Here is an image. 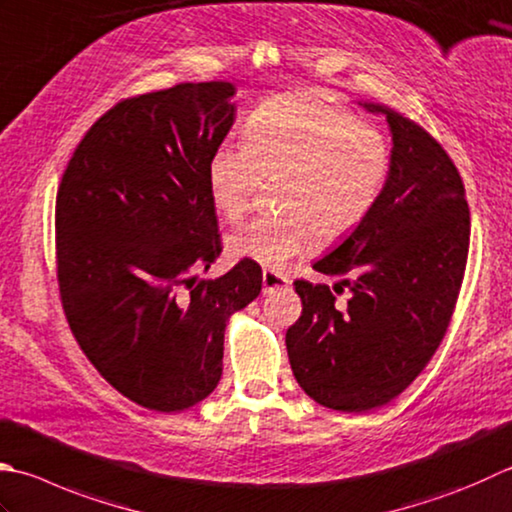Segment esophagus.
Listing matches in <instances>:
<instances>
[{
    "label": "esophagus",
    "instance_id": "obj_1",
    "mask_svg": "<svg viewBox=\"0 0 512 512\" xmlns=\"http://www.w3.org/2000/svg\"><path fill=\"white\" fill-rule=\"evenodd\" d=\"M262 282H264V293L268 290H275V288H284L290 284V279L286 275L279 273V270H264L262 275Z\"/></svg>",
    "mask_w": 512,
    "mask_h": 512
}]
</instances>
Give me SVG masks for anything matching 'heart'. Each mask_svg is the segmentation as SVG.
Here are the masks:
<instances>
[{
	"label": "heart",
	"mask_w": 512,
	"mask_h": 512,
	"mask_svg": "<svg viewBox=\"0 0 512 512\" xmlns=\"http://www.w3.org/2000/svg\"><path fill=\"white\" fill-rule=\"evenodd\" d=\"M284 213L257 215L230 235L237 257L279 268L319 242L353 230L382 195L390 150L353 110L319 90L268 99L208 159V193L235 219L250 204L259 175L279 173Z\"/></svg>",
	"instance_id": "heart-1"
}]
</instances>
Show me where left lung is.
I'll list each match as a JSON object with an SVG mask.
<instances>
[{
	"instance_id": "left-lung-1",
	"label": "left lung",
	"mask_w": 512,
	"mask_h": 512,
	"mask_svg": "<svg viewBox=\"0 0 512 512\" xmlns=\"http://www.w3.org/2000/svg\"><path fill=\"white\" fill-rule=\"evenodd\" d=\"M390 170L373 210L344 244L315 262L324 275H350L346 304L326 284L297 279L302 317L286 348L308 397L342 413L388 404L415 382L442 344L462 288L470 210L459 170L442 144L397 110Z\"/></svg>"
}]
</instances>
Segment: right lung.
Wrapping results in <instances>:
<instances>
[{
	"label": "right lung",
	"instance_id": "right-lung-1",
	"mask_svg": "<svg viewBox=\"0 0 512 512\" xmlns=\"http://www.w3.org/2000/svg\"><path fill=\"white\" fill-rule=\"evenodd\" d=\"M230 82L177 84L117 102L88 128L55 204L57 284L79 348L130 402L179 413L222 377L224 330L262 290L222 255L206 168L235 122Z\"/></svg>",
	"mask_w": 512,
	"mask_h": 512
}]
</instances>
